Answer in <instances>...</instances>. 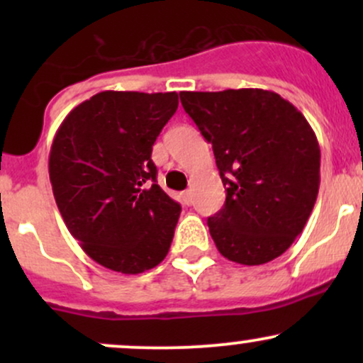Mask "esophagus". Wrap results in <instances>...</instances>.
I'll return each instance as SVG.
<instances>
[{"mask_svg":"<svg viewBox=\"0 0 363 363\" xmlns=\"http://www.w3.org/2000/svg\"><path fill=\"white\" fill-rule=\"evenodd\" d=\"M182 201H184V205H193V193H191V191H184V193H182Z\"/></svg>","mask_w":363,"mask_h":363,"instance_id":"obj_1","label":"esophagus"}]
</instances>
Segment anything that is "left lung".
Returning <instances> with one entry per match:
<instances>
[{"label":"left lung","mask_w":363,"mask_h":363,"mask_svg":"<svg viewBox=\"0 0 363 363\" xmlns=\"http://www.w3.org/2000/svg\"><path fill=\"white\" fill-rule=\"evenodd\" d=\"M215 153L225 205L208 218L216 249L245 266L281 256L306 227L319 191L320 150L311 124L274 91H181Z\"/></svg>","instance_id":"obj_1"}]
</instances>
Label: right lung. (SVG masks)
<instances>
[{
	"label": "right lung",
	"instance_id": "right-lung-1",
	"mask_svg": "<svg viewBox=\"0 0 363 363\" xmlns=\"http://www.w3.org/2000/svg\"><path fill=\"white\" fill-rule=\"evenodd\" d=\"M177 106L176 91L106 90L74 107L54 136L56 205L104 268L138 274L167 256L181 205L157 184L152 147Z\"/></svg>",
	"mask_w": 363,
	"mask_h": 363
}]
</instances>
